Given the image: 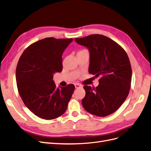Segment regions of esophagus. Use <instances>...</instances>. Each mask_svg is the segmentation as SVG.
Wrapping results in <instances>:
<instances>
[{
    "mask_svg": "<svg viewBox=\"0 0 151 151\" xmlns=\"http://www.w3.org/2000/svg\"><path fill=\"white\" fill-rule=\"evenodd\" d=\"M75 88H81V87H82V86H81L79 83H75Z\"/></svg>",
    "mask_w": 151,
    "mask_h": 151,
    "instance_id": "obj_1",
    "label": "esophagus"
}]
</instances>
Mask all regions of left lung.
<instances>
[{"mask_svg":"<svg viewBox=\"0 0 151 151\" xmlns=\"http://www.w3.org/2000/svg\"><path fill=\"white\" fill-rule=\"evenodd\" d=\"M75 40L89 50V73L101 76L96 88L83 87V108L100 117L114 113L126 100L130 89L132 68L125 50L111 38L99 34Z\"/></svg>","mask_w":151,"mask_h":151,"instance_id":"8db88e82","label":"left lung"}]
</instances>
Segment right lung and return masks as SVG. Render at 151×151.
<instances>
[{"label": "right lung", "instance_id": "right-lung-1", "mask_svg": "<svg viewBox=\"0 0 151 151\" xmlns=\"http://www.w3.org/2000/svg\"><path fill=\"white\" fill-rule=\"evenodd\" d=\"M73 40L45 38L28 47L19 59L16 79L19 96L40 118L53 119L66 111L75 86L56 88L53 75L63 70V53Z\"/></svg>", "mask_w": 151, "mask_h": 151}]
</instances>
